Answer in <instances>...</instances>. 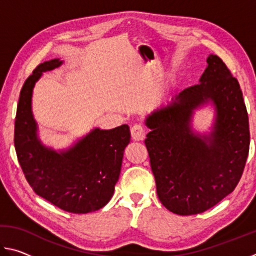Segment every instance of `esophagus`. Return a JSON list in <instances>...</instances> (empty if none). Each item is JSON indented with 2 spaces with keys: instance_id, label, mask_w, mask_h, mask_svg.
<instances>
[{
  "instance_id": "34e87169",
  "label": "esophagus",
  "mask_w": 256,
  "mask_h": 256,
  "mask_svg": "<svg viewBox=\"0 0 256 256\" xmlns=\"http://www.w3.org/2000/svg\"><path fill=\"white\" fill-rule=\"evenodd\" d=\"M131 136L134 141H142L146 138V128L141 125L136 124L131 128Z\"/></svg>"
}]
</instances>
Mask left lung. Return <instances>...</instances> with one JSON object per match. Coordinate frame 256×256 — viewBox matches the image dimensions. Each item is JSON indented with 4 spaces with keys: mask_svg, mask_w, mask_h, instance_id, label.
<instances>
[{
    "mask_svg": "<svg viewBox=\"0 0 256 256\" xmlns=\"http://www.w3.org/2000/svg\"><path fill=\"white\" fill-rule=\"evenodd\" d=\"M200 84L172 98L146 120L157 194L176 214L204 212L230 194L240 182L250 149L248 115L240 84L226 64L210 54ZM211 102L216 120L206 136L192 131L194 110Z\"/></svg>",
    "mask_w": 256,
    "mask_h": 256,
    "instance_id": "8db88e82",
    "label": "left lung"
}]
</instances>
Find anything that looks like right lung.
Segmentation results:
<instances>
[{"mask_svg":"<svg viewBox=\"0 0 256 256\" xmlns=\"http://www.w3.org/2000/svg\"><path fill=\"white\" fill-rule=\"evenodd\" d=\"M62 63L58 58L42 63L24 81L16 108L14 146L34 193L64 211L88 214L102 209L114 194L131 133L126 124L112 130L96 128L60 152L42 144L32 112V89L42 72Z\"/></svg>","mask_w":256,"mask_h":256,"instance_id":"add662e5","label":"right lung"}]
</instances>
